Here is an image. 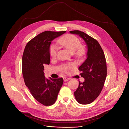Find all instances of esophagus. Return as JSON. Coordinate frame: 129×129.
<instances>
[{
    "label": "esophagus",
    "instance_id": "34e87169",
    "mask_svg": "<svg viewBox=\"0 0 129 129\" xmlns=\"http://www.w3.org/2000/svg\"><path fill=\"white\" fill-rule=\"evenodd\" d=\"M69 80H70V78H68V77H63V80H64V82L67 81H68Z\"/></svg>",
    "mask_w": 129,
    "mask_h": 129
}]
</instances>
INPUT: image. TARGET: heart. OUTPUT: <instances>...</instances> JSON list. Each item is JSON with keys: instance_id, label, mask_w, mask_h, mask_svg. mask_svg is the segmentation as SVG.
<instances>
[{"instance_id": "obj_1", "label": "heart", "mask_w": 129, "mask_h": 129, "mask_svg": "<svg viewBox=\"0 0 129 129\" xmlns=\"http://www.w3.org/2000/svg\"><path fill=\"white\" fill-rule=\"evenodd\" d=\"M57 43L63 46L68 51L72 53H76L78 57H81L83 55L84 49L81 46V43L79 39L72 35H66L58 40ZM57 48L55 45H52L49 49L50 55L52 57L56 55Z\"/></svg>"}]
</instances>
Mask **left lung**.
I'll list each match as a JSON object with an SVG mask.
<instances>
[{"label":"left lung","mask_w":129,"mask_h":129,"mask_svg":"<svg viewBox=\"0 0 129 129\" xmlns=\"http://www.w3.org/2000/svg\"><path fill=\"white\" fill-rule=\"evenodd\" d=\"M85 42L87 47V58L79 68L84 81L80 82L74 92L75 99L81 104L92 103L102 91L107 76L106 60L103 50L96 40L80 30L70 31Z\"/></svg>","instance_id":"obj_1"}]
</instances>
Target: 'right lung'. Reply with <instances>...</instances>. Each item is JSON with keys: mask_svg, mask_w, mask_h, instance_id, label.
Returning a JSON list of instances; mask_svg holds the SVG:
<instances>
[{"mask_svg": "<svg viewBox=\"0 0 129 129\" xmlns=\"http://www.w3.org/2000/svg\"><path fill=\"white\" fill-rule=\"evenodd\" d=\"M65 33L45 31L27 43L23 53L22 72L25 83L34 98L46 106L55 102L63 80L46 78L44 65L50 63L52 41Z\"/></svg>", "mask_w": 129, "mask_h": 129, "instance_id": "add662e5", "label": "right lung"}]
</instances>
